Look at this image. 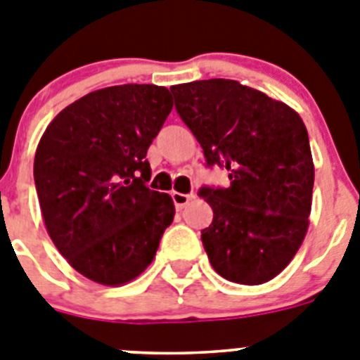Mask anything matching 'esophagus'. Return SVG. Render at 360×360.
<instances>
[{
	"instance_id": "34e87169",
	"label": "esophagus",
	"mask_w": 360,
	"mask_h": 360,
	"mask_svg": "<svg viewBox=\"0 0 360 360\" xmlns=\"http://www.w3.org/2000/svg\"><path fill=\"white\" fill-rule=\"evenodd\" d=\"M193 199V195H188V193H179V192H172V200L176 204L177 210H183L190 200Z\"/></svg>"
}]
</instances>
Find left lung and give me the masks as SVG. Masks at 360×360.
Wrapping results in <instances>:
<instances>
[{"label": "left lung", "mask_w": 360, "mask_h": 360, "mask_svg": "<svg viewBox=\"0 0 360 360\" xmlns=\"http://www.w3.org/2000/svg\"><path fill=\"white\" fill-rule=\"evenodd\" d=\"M181 120L228 188H202L213 220L202 229L210 264L222 278L260 285L283 271L309 229L314 161L292 108L236 80L170 87Z\"/></svg>", "instance_id": "left-lung-1"}]
</instances>
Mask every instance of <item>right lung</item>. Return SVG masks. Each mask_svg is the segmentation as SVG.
I'll return each mask as SVG.
<instances>
[{
	"mask_svg": "<svg viewBox=\"0 0 360 360\" xmlns=\"http://www.w3.org/2000/svg\"><path fill=\"white\" fill-rule=\"evenodd\" d=\"M172 105L163 86L103 87L63 109L39 140L34 179L46 231L95 283L140 276L172 224V197L145 186V156Z\"/></svg>",
	"mask_w": 360,
	"mask_h": 360,
	"instance_id": "obj_1",
	"label": "right lung"
}]
</instances>
